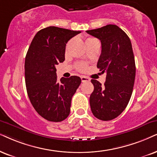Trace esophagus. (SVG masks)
Wrapping results in <instances>:
<instances>
[{
    "instance_id": "1",
    "label": "esophagus",
    "mask_w": 157,
    "mask_h": 157,
    "mask_svg": "<svg viewBox=\"0 0 157 157\" xmlns=\"http://www.w3.org/2000/svg\"><path fill=\"white\" fill-rule=\"evenodd\" d=\"M81 80H82V82H90V78H88V77H85V76H81Z\"/></svg>"
}]
</instances>
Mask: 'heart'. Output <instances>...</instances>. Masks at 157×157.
Listing matches in <instances>:
<instances>
[{
  "mask_svg": "<svg viewBox=\"0 0 157 157\" xmlns=\"http://www.w3.org/2000/svg\"><path fill=\"white\" fill-rule=\"evenodd\" d=\"M97 40L96 38H93V37H88L85 40V44L89 42H92V41ZM77 69H78L80 72H84L87 69V64H84V63H80V64H78L77 65Z\"/></svg>",
  "mask_w": 157,
  "mask_h": 157,
  "instance_id": "b5f03b06",
  "label": "heart"
}]
</instances>
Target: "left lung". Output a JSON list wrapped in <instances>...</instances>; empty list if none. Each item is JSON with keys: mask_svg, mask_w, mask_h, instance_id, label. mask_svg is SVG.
<instances>
[{"mask_svg": "<svg viewBox=\"0 0 157 157\" xmlns=\"http://www.w3.org/2000/svg\"><path fill=\"white\" fill-rule=\"evenodd\" d=\"M86 32L101 40V53L97 67L101 73H106L104 86L91 80L94 86L90 96L91 111L98 120H112L125 109L132 93L136 64L131 42L115 25Z\"/></svg>", "mask_w": 157, "mask_h": 157, "instance_id": "obj_1", "label": "left lung"}]
</instances>
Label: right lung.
<instances>
[{
	"label": "right lung",
	"instance_id": "obj_1",
	"mask_svg": "<svg viewBox=\"0 0 157 157\" xmlns=\"http://www.w3.org/2000/svg\"><path fill=\"white\" fill-rule=\"evenodd\" d=\"M80 31L48 27L37 33L25 57L27 92L35 111L51 122H61L70 113L71 101L81 83L80 77H61L56 66L65 59L67 42Z\"/></svg>",
	"mask_w": 157,
	"mask_h": 157
}]
</instances>
